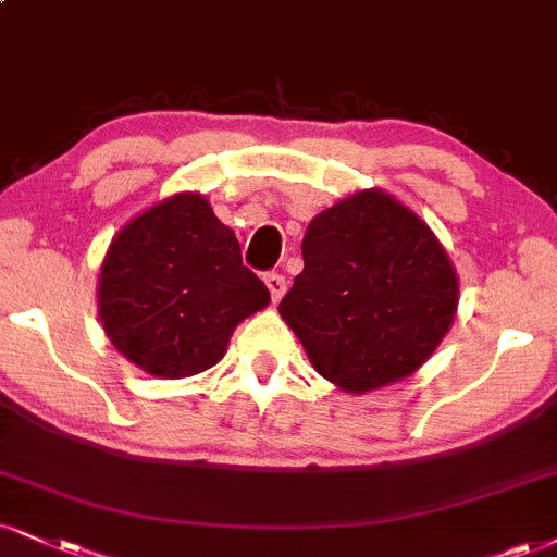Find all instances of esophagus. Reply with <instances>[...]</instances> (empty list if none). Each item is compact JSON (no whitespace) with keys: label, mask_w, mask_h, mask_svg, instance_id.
I'll list each match as a JSON object with an SVG mask.
<instances>
[{"label":"esophagus","mask_w":557,"mask_h":557,"mask_svg":"<svg viewBox=\"0 0 557 557\" xmlns=\"http://www.w3.org/2000/svg\"><path fill=\"white\" fill-rule=\"evenodd\" d=\"M265 286H268V292H271V299L278 301L286 292V278L281 276V273L271 271V273H265Z\"/></svg>","instance_id":"obj_1"}]
</instances>
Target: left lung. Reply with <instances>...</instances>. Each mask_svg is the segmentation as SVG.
<instances>
[{"label": "left lung", "mask_w": 557, "mask_h": 557, "mask_svg": "<svg viewBox=\"0 0 557 557\" xmlns=\"http://www.w3.org/2000/svg\"><path fill=\"white\" fill-rule=\"evenodd\" d=\"M301 258L278 312L312 367L348 393L413 374L455 320L459 286L444 247L380 190L314 216Z\"/></svg>", "instance_id": "left-lung-1"}]
</instances>
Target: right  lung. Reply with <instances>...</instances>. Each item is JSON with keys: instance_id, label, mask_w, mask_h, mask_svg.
I'll return each mask as SVG.
<instances>
[{"instance_id": "1", "label": "right lung", "mask_w": 557, "mask_h": 557, "mask_svg": "<svg viewBox=\"0 0 557 557\" xmlns=\"http://www.w3.org/2000/svg\"><path fill=\"white\" fill-rule=\"evenodd\" d=\"M98 301L108 338L128 361L181 380L214 367L232 331L271 294L209 201L177 194L115 235Z\"/></svg>"}]
</instances>
